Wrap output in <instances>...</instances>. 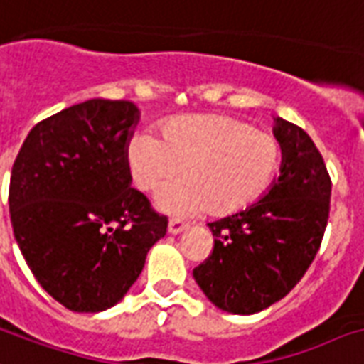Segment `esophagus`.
<instances>
[{"label":"esophagus","mask_w":364,"mask_h":364,"mask_svg":"<svg viewBox=\"0 0 364 364\" xmlns=\"http://www.w3.org/2000/svg\"><path fill=\"white\" fill-rule=\"evenodd\" d=\"M188 228V224L182 220H178V218H173V220L168 222V233H173V235H176V233H182Z\"/></svg>","instance_id":"obj_1"}]
</instances>
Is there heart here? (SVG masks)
Segmentation results:
<instances>
[{
  "label": "heart",
  "instance_id": "1",
  "mask_svg": "<svg viewBox=\"0 0 364 364\" xmlns=\"http://www.w3.org/2000/svg\"><path fill=\"white\" fill-rule=\"evenodd\" d=\"M283 146L273 132L222 114L184 115L165 121L159 138L134 134L125 161L134 188L154 193L184 176L159 197L168 213L226 216L256 203L279 171Z\"/></svg>",
  "mask_w": 364,
  "mask_h": 364
}]
</instances>
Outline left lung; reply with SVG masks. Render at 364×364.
Here are the masks:
<instances>
[{
	"label": "left lung",
	"instance_id": "8db88e82",
	"mask_svg": "<svg viewBox=\"0 0 364 364\" xmlns=\"http://www.w3.org/2000/svg\"><path fill=\"white\" fill-rule=\"evenodd\" d=\"M283 168L264 199L208 222L214 245L193 277L214 306L258 314L284 298L311 266L331 213V174L302 127L279 117Z\"/></svg>",
	"mask_w": 364,
	"mask_h": 364
}]
</instances>
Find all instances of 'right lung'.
Segmentation results:
<instances>
[{"label":"right lung","mask_w":364,"mask_h":364,"mask_svg":"<svg viewBox=\"0 0 364 364\" xmlns=\"http://www.w3.org/2000/svg\"><path fill=\"white\" fill-rule=\"evenodd\" d=\"M138 109L92 98L39 121L11 171L13 232L33 277L72 311L125 296L167 216L131 188L125 150Z\"/></svg>","instance_id":"right-lung-1"}]
</instances>
